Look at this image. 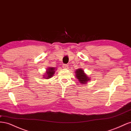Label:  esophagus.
Here are the masks:
<instances>
[{"mask_svg":"<svg viewBox=\"0 0 131 131\" xmlns=\"http://www.w3.org/2000/svg\"><path fill=\"white\" fill-rule=\"evenodd\" d=\"M63 68H64V69H67L68 68V66L67 65V64H63Z\"/></svg>","mask_w":131,"mask_h":131,"instance_id":"1","label":"esophagus"}]
</instances>
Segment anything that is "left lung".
Listing matches in <instances>:
<instances>
[{"mask_svg":"<svg viewBox=\"0 0 131 131\" xmlns=\"http://www.w3.org/2000/svg\"><path fill=\"white\" fill-rule=\"evenodd\" d=\"M75 73H76L75 75H76L78 80L81 84H85L87 82L90 81V78L88 77V75L85 73L84 70H82L81 68L77 69Z\"/></svg>","mask_w":131,"mask_h":131,"instance_id":"left-lung-1","label":"left lung"}]
</instances>
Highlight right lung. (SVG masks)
I'll return each mask as SVG.
<instances>
[{
    "mask_svg": "<svg viewBox=\"0 0 131 131\" xmlns=\"http://www.w3.org/2000/svg\"><path fill=\"white\" fill-rule=\"evenodd\" d=\"M55 68H53V67H49V68H47L46 72V74L44 75V78L46 79H50L51 78H52V77L54 74L55 72Z\"/></svg>",
    "mask_w": 131,
    "mask_h": 131,
    "instance_id": "obj_1",
    "label": "right lung"
}]
</instances>
